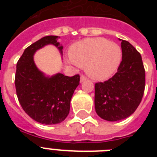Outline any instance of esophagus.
<instances>
[{"mask_svg":"<svg viewBox=\"0 0 157 157\" xmlns=\"http://www.w3.org/2000/svg\"><path fill=\"white\" fill-rule=\"evenodd\" d=\"M86 79H87V77H86V76H84V75H81V82H82V81H86Z\"/></svg>","mask_w":157,"mask_h":157,"instance_id":"obj_1","label":"esophagus"}]
</instances>
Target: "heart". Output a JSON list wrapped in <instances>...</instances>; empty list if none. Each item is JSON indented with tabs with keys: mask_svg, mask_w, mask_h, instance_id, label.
Returning a JSON list of instances; mask_svg holds the SVG:
<instances>
[{
	"mask_svg": "<svg viewBox=\"0 0 157 157\" xmlns=\"http://www.w3.org/2000/svg\"><path fill=\"white\" fill-rule=\"evenodd\" d=\"M73 63L86 67L91 78L105 80L112 76L121 60V50L117 44L104 38L86 39L75 43L69 49Z\"/></svg>",
	"mask_w": 157,
	"mask_h": 157,
	"instance_id": "heart-1",
	"label": "heart"
}]
</instances>
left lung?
Instances as JSON below:
<instances>
[{
  "label": "left lung",
  "mask_w": 157,
  "mask_h": 157,
  "mask_svg": "<svg viewBox=\"0 0 157 157\" xmlns=\"http://www.w3.org/2000/svg\"><path fill=\"white\" fill-rule=\"evenodd\" d=\"M122 60L107 81L97 82L94 105L97 114L108 121L125 119L140 104L145 90V69L140 53L122 40Z\"/></svg>",
  "instance_id": "left-lung-1"
}]
</instances>
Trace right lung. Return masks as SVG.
Here are the masks:
<instances>
[{
	"instance_id": "add662e5",
	"label": "right lung",
	"mask_w": 157,
	"mask_h": 157,
	"mask_svg": "<svg viewBox=\"0 0 157 157\" xmlns=\"http://www.w3.org/2000/svg\"><path fill=\"white\" fill-rule=\"evenodd\" d=\"M57 36H47L26 48L16 67V94L23 111L36 121L55 124L63 121L70 111V102L80 84V75L64 76L61 73L45 77L36 67L33 54L48 44L62 52Z\"/></svg>"
}]
</instances>
